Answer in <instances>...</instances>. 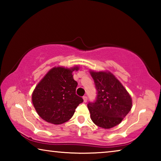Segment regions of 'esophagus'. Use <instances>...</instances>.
Returning <instances> with one entry per match:
<instances>
[{
	"label": "esophagus",
	"instance_id": "obj_1",
	"mask_svg": "<svg viewBox=\"0 0 161 161\" xmlns=\"http://www.w3.org/2000/svg\"><path fill=\"white\" fill-rule=\"evenodd\" d=\"M83 100H84V103H86V102H87V97H86V96L83 97Z\"/></svg>",
	"mask_w": 161,
	"mask_h": 161
}]
</instances>
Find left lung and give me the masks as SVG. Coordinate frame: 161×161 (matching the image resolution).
<instances>
[{"mask_svg": "<svg viewBox=\"0 0 161 161\" xmlns=\"http://www.w3.org/2000/svg\"><path fill=\"white\" fill-rule=\"evenodd\" d=\"M97 90V100L88 107L92 121L108 129L117 126L132 107V99L120 81L108 71H90Z\"/></svg>", "mask_w": 161, "mask_h": 161, "instance_id": "obj_1", "label": "left lung"}]
</instances>
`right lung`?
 Wrapping results in <instances>:
<instances>
[{"label":"right lung","mask_w":161,"mask_h":161,"mask_svg":"<svg viewBox=\"0 0 161 161\" xmlns=\"http://www.w3.org/2000/svg\"><path fill=\"white\" fill-rule=\"evenodd\" d=\"M78 66L67 68L54 67L45 75L32 94V102L37 113L45 121L61 124L72 118L76 108L83 102L76 94L77 82L72 72Z\"/></svg>","instance_id":"1"}]
</instances>
